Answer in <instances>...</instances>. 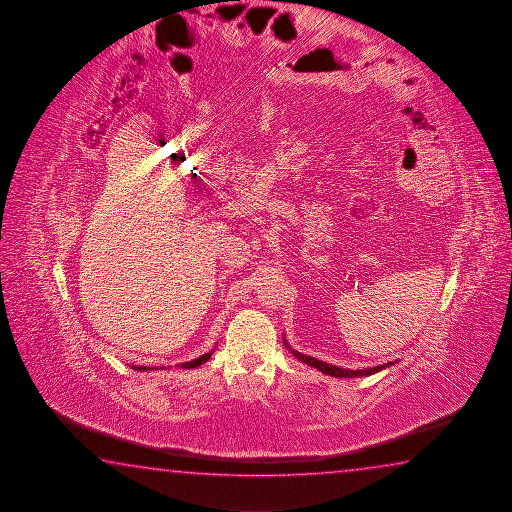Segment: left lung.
Instances as JSON below:
<instances>
[{"label": "left lung", "mask_w": 512, "mask_h": 512, "mask_svg": "<svg viewBox=\"0 0 512 512\" xmlns=\"http://www.w3.org/2000/svg\"><path fill=\"white\" fill-rule=\"evenodd\" d=\"M287 345V343H285ZM289 347V345H287ZM289 350L290 349L289 347ZM292 354L301 361V363H306L308 366H313V368H317V370L322 371V373H326V375H331V377L336 378H354V377H370L373 373H378V371L386 370L389 368L391 364L394 363H386L380 364V366H375V368H366V370H345V368H340V366H334V364H327L324 361H319V359H315L312 356H306V354H301V352H297V350H292Z\"/></svg>", "instance_id": "left-lung-1"}]
</instances>
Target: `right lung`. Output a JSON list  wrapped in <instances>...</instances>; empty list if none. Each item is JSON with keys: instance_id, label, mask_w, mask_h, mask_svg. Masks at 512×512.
Returning <instances> with one entry per match:
<instances>
[{"instance_id": "1", "label": "right lung", "mask_w": 512, "mask_h": 512, "mask_svg": "<svg viewBox=\"0 0 512 512\" xmlns=\"http://www.w3.org/2000/svg\"><path fill=\"white\" fill-rule=\"evenodd\" d=\"M213 352H215V350H211V352H208V354H204V356L197 357V359H193V361L183 363L181 364V368H188V370H190V368H197V366H200V364H204L206 363V361H209V357H211V354H213ZM132 368H134V370L139 371L153 370V368H148V366H132ZM156 370H158V368H156ZM160 370H162V368H160Z\"/></svg>"}]
</instances>
